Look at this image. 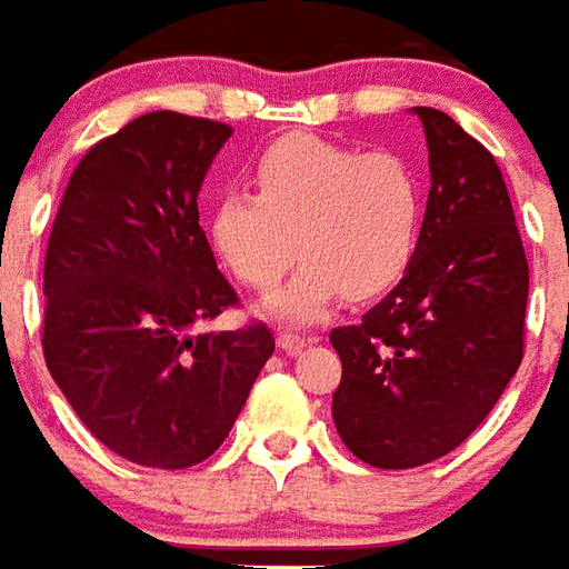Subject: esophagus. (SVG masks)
<instances>
[{
	"label": "esophagus",
	"mask_w": 569,
	"mask_h": 569,
	"mask_svg": "<svg viewBox=\"0 0 569 569\" xmlns=\"http://www.w3.org/2000/svg\"><path fill=\"white\" fill-rule=\"evenodd\" d=\"M277 345L283 347L286 353H298L301 347L310 345V338H305V335H298V332H280L277 335Z\"/></svg>",
	"instance_id": "1"
}]
</instances>
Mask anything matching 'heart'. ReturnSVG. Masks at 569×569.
Returning a JSON list of instances; mask_svg holds the SVG:
<instances>
[{
  "label": "heart",
  "mask_w": 569,
  "mask_h": 569,
  "mask_svg": "<svg viewBox=\"0 0 569 569\" xmlns=\"http://www.w3.org/2000/svg\"><path fill=\"white\" fill-rule=\"evenodd\" d=\"M252 194L228 191L210 212L216 256L249 289H271L268 313L310 322L338 298L390 292L415 261L423 224V182L396 151H362L289 133L249 167Z\"/></svg>",
  "instance_id": "b5f03b06"
}]
</instances>
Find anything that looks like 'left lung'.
Returning <instances> with one entry per match:
<instances>
[{"instance_id":"obj_1","label":"left lung","mask_w":569,"mask_h":569,"mask_svg":"<svg viewBox=\"0 0 569 569\" xmlns=\"http://www.w3.org/2000/svg\"><path fill=\"white\" fill-rule=\"evenodd\" d=\"M429 198L415 261L357 326L332 329L338 436L362 463L415 469L466 441L525 357L527 256L493 154L418 106Z\"/></svg>"}]
</instances>
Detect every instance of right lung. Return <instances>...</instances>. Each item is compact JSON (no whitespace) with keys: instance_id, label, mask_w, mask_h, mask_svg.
<instances>
[{"instance_id":"add662e5","label":"right lung","mask_w":569,"mask_h":569,"mask_svg":"<svg viewBox=\"0 0 569 569\" xmlns=\"http://www.w3.org/2000/svg\"><path fill=\"white\" fill-rule=\"evenodd\" d=\"M231 128L149 112L69 176L44 256V362L109 451L151 469L207 460L273 353L264 322L200 332L237 308L198 191Z\"/></svg>"}]
</instances>
